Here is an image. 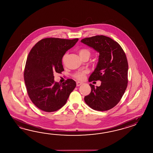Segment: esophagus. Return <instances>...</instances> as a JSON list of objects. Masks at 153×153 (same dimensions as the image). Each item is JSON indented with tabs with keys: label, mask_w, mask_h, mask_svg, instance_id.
<instances>
[{
	"label": "esophagus",
	"mask_w": 153,
	"mask_h": 153,
	"mask_svg": "<svg viewBox=\"0 0 153 153\" xmlns=\"http://www.w3.org/2000/svg\"><path fill=\"white\" fill-rule=\"evenodd\" d=\"M82 84H83V82H76V86H79L82 85Z\"/></svg>",
	"instance_id": "esophagus-1"
}]
</instances>
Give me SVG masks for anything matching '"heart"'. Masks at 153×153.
Listing matches in <instances>:
<instances>
[{
    "label": "heart",
    "instance_id": "b5f03b06",
    "mask_svg": "<svg viewBox=\"0 0 153 153\" xmlns=\"http://www.w3.org/2000/svg\"><path fill=\"white\" fill-rule=\"evenodd\" d=\"M79 54L80 57H90L91 56V52L90 50L86 48H82L79 51ZM66 57V54L64 55V56L62 58V62L64 63ZM85 71H80L77 72L74 75V77L79 80H82L85 78Z\"/></svg>",
    "mask_w": 153,
    "mask_h": 153
}]
</instances>
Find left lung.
<instances>
[{"instance_id":"left-lung-1","label":"left lung","mask_w":153,"mask_h":153,"mask_svg":"<svg viewBox=\"0 0 153 153\" xmlns=\"http://www.w3.org/2000/svg\"><path fill=\"white\" fill-rule=\"evenodd\" d=\"M81 42L99 53L97 66L89 82L100 80L101 85L90 84L91 92L85 96L86 103L93 110H109L121 100L128 83V65L124 51L116 41L108 37L97 35Z\"/></svg>"}]
</instances>
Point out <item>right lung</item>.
Instances as JSON below:
<instances>
[{
    "instance_id": "right-lung-1",
    "label": "right lung",
    "mask_w": 153,
    "mask_h": 153,
    "mask_svg": "<svg viewBox=\"0 0 153 153\" xmlns=\"http://www.w3.org/2000/svg\"><path fill=\"white\" fill-rule=\"evenodd\" d=\"M78 40L46 38L30 51L25 64L24 80L30 99L40 110L47 112L58 110L75 88L76 82L71 79L62 84L54 82L53 73L64 71L62 58Z\"/></svg>"
}]
</instances>
